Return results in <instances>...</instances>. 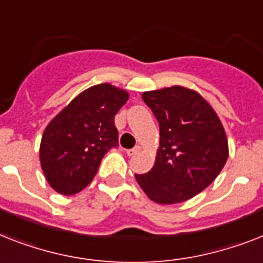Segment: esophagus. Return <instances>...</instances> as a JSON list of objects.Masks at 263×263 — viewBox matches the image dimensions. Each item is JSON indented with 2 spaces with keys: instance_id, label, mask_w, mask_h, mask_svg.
<instances>
[{
  "instance_id": "34e87169",
  "label": "esophagus",
  "mask_w": 263,
  "mask_h": 263,
  "mask_svg": "<svg viewBox=\"0 0 263 263\" xmlns=\"http://www.w3.org/2000/svg\"><path fill=\"white\" fill-rule=\"evenodd\" d=\"M140 150H142V147L135 146L134 148H131V150H127V155L128 157H134V155H136V154H138Z\"/></svg>"
}]
</instances>
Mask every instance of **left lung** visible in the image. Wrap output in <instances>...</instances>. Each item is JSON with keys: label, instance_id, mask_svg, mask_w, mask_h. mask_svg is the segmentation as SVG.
I'll return each mask as SVG.
<instances>
[{"label": "left lung", "instance_id": "obj_1", "mask_svg": "<svg viewBox=\"0 0 263 263\" xmlns=\"http://www.w3.org/2000/svg\"><path fill=\"white\" fill-rule=\"evenodd\" d=\"M142 97L157 117L161 138L153 168L135 174L136 181L154 202L186 201L216 180L227 162L223 124L205 98L187 87H163Z\"/></svg>", "mask_w": 263, "mask_h": 263}]
</instances>
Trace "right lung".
Segmentation results:
<instances>
[{"instance_id":"obj_1","label":"right lung","mask_w":263,"mask_h":263,"mask_svg":"<svg viewBox=\"0 0 263 263\" xmlns=\"http://www.w3.org/2000/svg\"><path fill=\"white\" fill-rule=\"evenodd\" d=\"M128 91L100 83L77 96L48 123L40 142V165L55 192L71 196L89 185L108 151L117 147L115 115Z\"/></svg>"}]
</instances>
